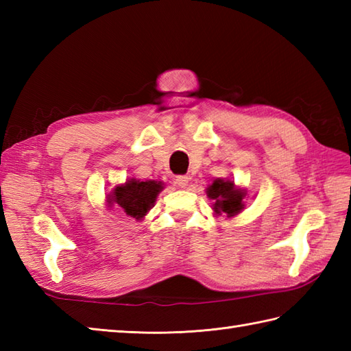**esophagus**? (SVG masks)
Here are the masks:
<instances>
[{
  "label": "esophagus",
  "instance_id": "esophagus-1",
  "mask_svg": "<svg viewBox=\"0 0 351 351\" xmlns=\"http://www.w3.org/2000/svg\"><path fill=\"white\" fill-rule=\"evenodd\" d=\"M189 180H190V178H189L187 175H178L175 181H176V184H178V185H180V187H182V189H184L185 185L189 184Z\"/></svg>",
  "mask_w": 351,
  "mask_h": 351
}]
</instances>
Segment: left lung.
<instances>
[{
	"mask_svg": "<svg viewBox=\"0 0 351 351\" xmlns=\"http://www.w3.org/2000/svg\"><path fill=\"white\" fill-rule=\"evenodd\" d=\"M206 195L214 200V211L217 214L225 213L228 217H232L244 208V191L237 190L230 181H214L211 187H208Z\"/></svg>",
	"mask_w": 351,
	"mask_h": 351,
	"instance_id": "8db88e82",
	"label": "left lung"
}]
</instances>
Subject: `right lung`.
Segmentation results:
<instances>
[{
	"instance_id": "obj_1",
	"label": "right lung",
	"mask_w": 351,
	"mask_h": 351,
	"mask_svg": "<svg viewBox=\"0 0 351 351\" xmlns=\"http://www.w3.org/2000/svg\"><path fill=\"white\" fill-rule=\"evenodd\" d=\"M161 189V182L131 180L122 187H116L111 200H114L126 214L138 220L151 210Z\"/></svg>"
}]
</instances>
